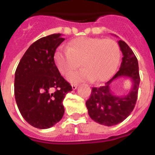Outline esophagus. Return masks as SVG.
Instances as JSON below:
<instances>
[{
  "instance_id": "obj_1",
  "label": "esophagus",
  "mask_w": 155,
  "mask_h": 155,
  "mask_svg": "<svg viewBox=\"0 0 155 155\" xmlns=\"http://www.w3.org/2000/svg\"><path fill=\"white\" fill-rule=\"evenodd\" d=\"M72 89L73 90H75L77 89V87H78V84H72Z\"/></svg>"
}]
</instances>
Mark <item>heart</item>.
<instances>
[{
	"instance_id": "1",
	"label": "heart",
	"mask_w": 155,
	"mask_h": 155,
	"mask_svg": "<svg viewBox=\"0 0 155 155\" xmlns=\"http://www.w3.org/2000/svg\"><path fill=\"white\" fill-rule=\"evenodd\" d=\"M120 58V47L116 41L96 37L76 38L68 47L60 46L54 53V62L64 76L73 72L81 62L83 68L68 77L71 82L107 80L118 67Z\"/></svg>"
}]
</instances>
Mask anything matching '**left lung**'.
<instances>
[{
  "mask_svg": "<svg viewBox=\"0 0 155 155\" xmlns=\"http://www.w3.org/2000/svg\"><path fill=\"white\" fill-rule=\"evenodd\" d=\"M118 44L123 53L120 70L114 76L99 87H92L86 102L89 116L98 124L111 127L127 119L134 109L140 84L138 61L134 52L124 41ZM124 77L131 82L130 91L124 96H116L110 88L114 80Z\"/></svg>",
  "mask_w": 155,
  "mask_h": 155,
  "instance_id": "8db88e82",
  "label": "left lung"
}]
</instances>
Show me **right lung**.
Instances as JSON below:
<instances>
[{"label": "right lung", "instance_id": "1", "mask_svg": "<svg viewBox=\"0 0 155 155\" xmlns=\"http://www.w3.org/2000/svg\"><path fill=\"white\" fill-rule=\"evenodd\" d=\"M64 39L61 33L38 39L28 47L16 69V103L23 118L35 128H50L62 119L63 101L72 91L54 62L56 50Z\"/></svg>", "mask_w": 155, "mask_h": 155}]
</instances>
